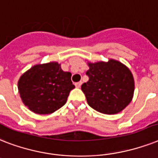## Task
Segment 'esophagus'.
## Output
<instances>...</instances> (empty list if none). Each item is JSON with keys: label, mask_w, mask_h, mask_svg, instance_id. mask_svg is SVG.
<instances>
[{"label": "esophagus", "mask_w": 158, "mask_h": 158, "mask_svg": "<svg viewBox=\"0 0 158 158\" xmlns=\"http://www.w3.org/2000/svg\"><path fill=\"white\" fill-rule=\"evenodd\" d=\"M81 84H82V82H81V81L77 82V83H75V86L77 87V88H80L81 85Z\"/></svg>", "instance_id": "obj_1"}]
</instances>
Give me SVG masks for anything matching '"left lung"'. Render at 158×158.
Returning a JSON list of instances; mask_svg holds the SVG:
<instances>
[{
	"label": "left lung",
	"instance_id": "obj_1",
	"mask_svg": "<svg viewBox=\"0 0 158 158\" xmlns=\"http://www.w3.org/2000/svg\"><path fill=\"white\" fill-rule=\"evenodd\" d=\"M89 81L81 85L87 103L103 114L120 113L132 100L135 81L130 69L121 62L88 63Z\"/></svg>",
	"mask_w": 158,
	"mask_h": 158
}]
</instances>
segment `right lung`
Segmentation results:
<instances>
[{
  "label": "right lung",
  "instance_id": "add662e5",
  "mask_svg": "<svg viewBox=\"0 0 158 158\" xmlns=\"http://www.w3.org/2000/svg\"><path fill=\"white\" fill-rule=\"evenodd\" d=\"M71 73L57 62L36 64L20 77L18 89L25 106L37 114H50L66 103L75 88Z\"/></svg>",
  "mask_w": 158,
  "mask_h": 158
}]
</instances>
